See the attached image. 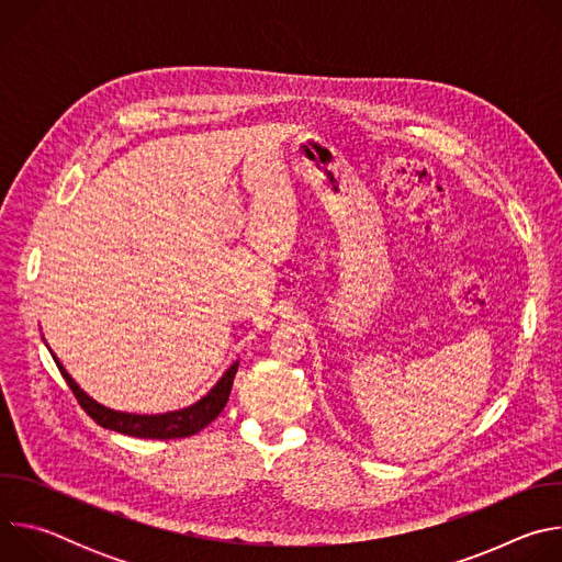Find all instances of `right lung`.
I'll return each mask as SVG.
<instances>
[{
    "instance_id": "right-lung-1",
    "label": "right lung",
    "mask_w": 562,
    "mask_h": 562,
    "mask_svg": "<svg viewBox=\"0 0 562 562\" xmlns=\"http://www.w3.org/2000/svg\"><path fill=\"white\" fill-rule=\"evenodd\" d=\"M55 358V356H53ZM57 369L61 371L66 384L70 386L72 395L77 397V403L82 405V409L104 429L120 431L126 436H137V438H153V440H171V438H187L198 431H202L209 423H213L220 412L224 409L233 378L237 371V362L222 375V380L200 400V403L182 409V412H171L162 416H133V414H120L113 409H106L98 405L95 400H91L82 389L75 384V380L64 371L59 360L55 358Z\"/></svg>"
}]
</instances>
